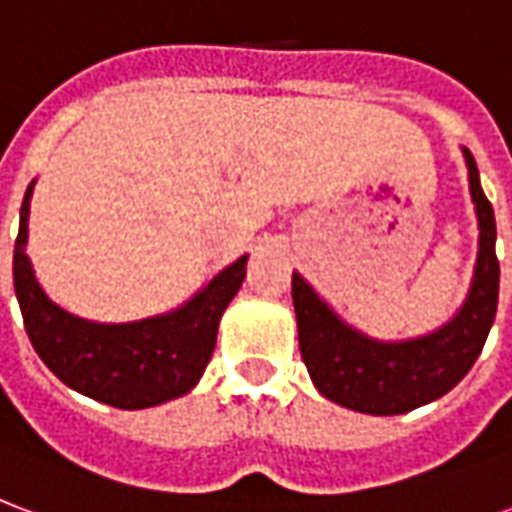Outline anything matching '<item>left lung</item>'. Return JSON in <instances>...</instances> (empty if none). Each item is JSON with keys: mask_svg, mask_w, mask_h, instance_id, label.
<instances>
[{"mask_svg": "<svg viewBox=\"0 0 512 512\" xmlns=\"http://www.w3.org/2000/svg\"><path fill=\"white\" fill-rule=\"evenodd\" d=\"M461 150L480 235L469 293L444 326L408 340H378L345 321L299 271H293L301 359L315 389L337 406L373 417L414 411L447 395L483 351L499 301L496 219L472 153L466 147Z\"/></svg>", "mask_w": 512, "mask_h": 512, "instance_id": "8db88e82", "label": "left lung"}]
</instances>
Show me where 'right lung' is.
Listing matches in <instances>:
<instances>
[{"mask_svg": "<svg viewBox=\"0 0 512 512\" xmlns=\"http://www.w3.org/2000/svg\"><path fill=\"white\" fill-rule=\"evenodd\" d=\"M32 189L35 180L21 202L13 285L29 340L46 367L65 386L126 411L191 392L211 362L219 321L244 282L249 255L222 268L175 310L131 323L87 321L51 301L35 277L27 255Z\"/></svg>", "mask_w": 512, "mask_h": 512, "instance_id": "right-lung-1", "label": "right lung"}]
</instances>
